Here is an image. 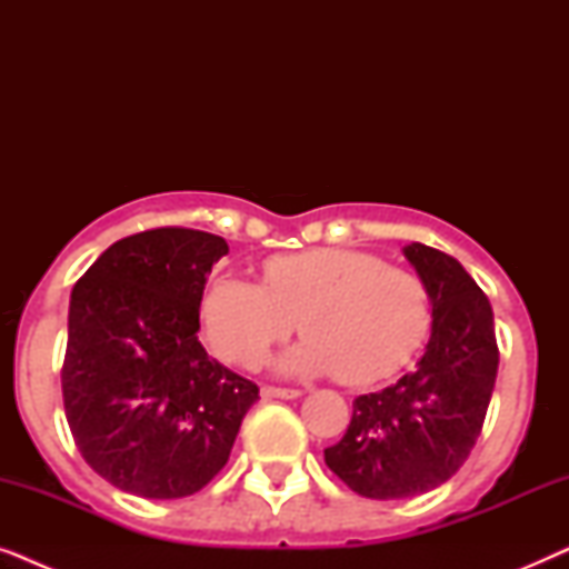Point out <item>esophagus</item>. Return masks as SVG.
Returning a JSON list of instances; mask_svg holds the SVG:
<instances>
[{
  "mask_svg": "<svg viewBox=\"0 0 569 569\" xmlns=\"http://www.w3.org/2000/svg\"><path fill=\"white\" fill-rule=\"evenodd\" d=\"M298 388H274V386H263L261 388V399H300Z\"/></svg>",
  "mask_w": 569,
  "mask_h": 569,
  "instance_id": "1",
  "label": "esophagus"
}]
</instances>
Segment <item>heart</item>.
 <instances>
[{
    "mask_svg": "<svg viewBox=\"0 0 569 569\" xmlns=\"http://www.w3.org/2000/svg\"><path fill=\"white\" fill-rule=\"evenodd\" d=\"M201 326L220 357L251 365L295 326L308 331L274 357L282 376L339 372L345 383L368 386L393 376L430 329V292L409 271L347 248L271 256L263 284L236 274L209 279Z\"/></svg>",
    "mask_w": 569,
    "mask_h": 569,
    "instance_id": "heart-1",
    "label": "heart"
}]
</instances>
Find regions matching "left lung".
<instances>
[{"label":"left lung","mask_w":569,"mask_h":569,"mask_svg":"<svg viewBox=\"0 0 569 569\" xmlns=\"http://www.w3.org/2000/svg\"><path fill=\"white\" fill-rule=\"evenodd\" d=\"M432 306V331L417 368L383 391L355 399L352 422L326 466L370 500H403L461 469L485 425L497 378L495 316L487 295L453 256L409 243Z\"/></svg>","instance_id":"obj_1"}]
</instances>
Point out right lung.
I'll use <instances>...</instances> for the list:
<instances>
[{
	"label": "right lung",
	"instance_id": "right-lung-1",
	"mask_svg": "<svg viewBox=\"0 0 569 569\" xmlns=\"http://www.w3.org/2000/svg\"><path fill=\"white\" fill-rule=\"evenodd\" d=\"M220 236L158 228L116 240L74 284L61 393L90 469L121 492L178 500L228 463L259 388L197 337Z\"/></svg>",
	"mask_w": 569,
	"mask_h": 569
}]
</instances>
